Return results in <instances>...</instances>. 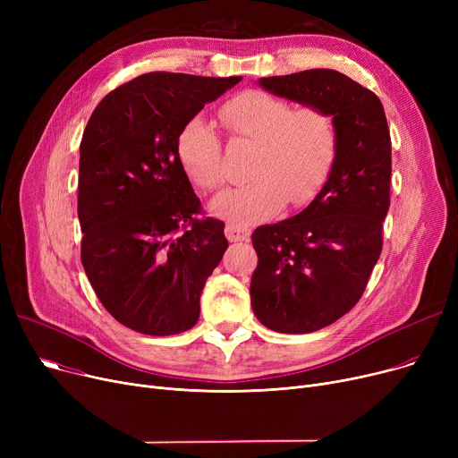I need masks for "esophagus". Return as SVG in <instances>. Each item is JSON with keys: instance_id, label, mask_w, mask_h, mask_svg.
Listing matches in <instances>:
<instances>
[{"instance_id": "obj_1", "label": "esophagus", "mask_w": 458, "mask_h": 458, "mask_svg": "<svg viewBox=\"0 0 458 458\" xmlns=\"http://www.w3.org/2000/svg\"><path fill=\"white\" fill-rule=\"evenodd\" d=\"M225 233L226 237L230 239V242H247V239L250 237V230L242 226V225H233V223H228L226 228H225Z\"/></svg>"}]
</instances>
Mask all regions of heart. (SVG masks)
Here are the masks:
<instances>
[{
	"label": "heart",
	"mask_w": 458,
	"mask_h": 458,
	"mask_svg": "<svg viewBox=\"0 0 458 458\" xmlns=\"http://www.w3.org/2000/svg\"><path fill=\"white\" fill-rule=\"evenodd\" d=\"M233 137L256 144L249 183L230 187L209 211L233 225H254L284 202L302 206L318 195L338 150L334 120L319 107H299L261 90L233 96L219 111ZM178 156L189 178L204 189L223 183L221 139L202 116L191 118L178 137Z\"/></svg>",
	"instance_id": "obj_1"
}]
</instances>
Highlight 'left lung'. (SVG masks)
Wrapping results in <instances>:
<instances>
[{"label": "left lung", "mask_w": 458, "mask_h": 458, "mask_svg": "<svg viewBox=\"0 0 458 458\" xmlns=\"http://www.w3.org/2000/svg\"><path fill=\"white\" fill-rule=\"evenodd\" d=\"M258 83L280 98L323 109L338 133L318 197L295 216L252 233L254 316L275 332H316L358 302L380 256L390 208V130L377 96L338 70L311 68Z\"/></svg>", "instance_id": "obj_1"}]
</instances>
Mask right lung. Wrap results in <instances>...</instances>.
<instances>
[{
	"label": "right lung",
	"mask_w": 458,
	"mask_h": 458,
	"mask_svg": "<svg viewBox=\"0 0 458 458\" xmlns=\"http://www.w3.org/2000/svg\"><path fill=\"white\" fill-rule=\"evenodd\" d=\"M152 72L96 106L80 147L81 263L124 327L148 335L192 328L228 242L225 223L195 219L200 200L178 156L182 128L242 81Z\"/></svg>",
	"instance_id": "obj_1"
}]
</instances>
